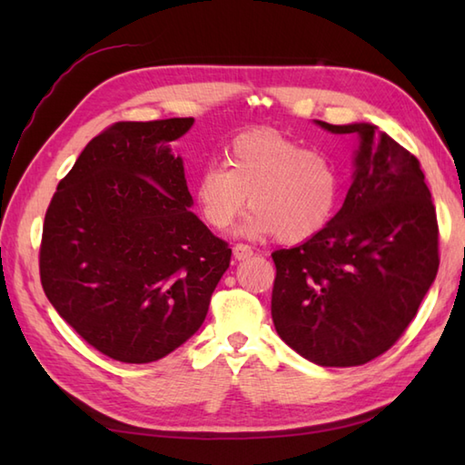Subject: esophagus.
<instances>
[{"instance_id": "obj_1", "label": "esophagus", "mask_w": 465, "mask_h": 465, "mask_svg": "<svg viewBox=\"0 0 465 465\" xmlns=\"http://www.w3.org/2000/svg\"><path fill=\"white\" fill-rule=\"evenodd\" d=\"M250 255H253V250L250 248V245L248 243H235L233 245V258L235 260H248L250 258Z\"/></svg>"}]
</instances>
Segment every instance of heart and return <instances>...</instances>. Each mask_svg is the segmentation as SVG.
Listing matches in <instances>:
<instances>
[{
	"mask_svg": "<svg viewBox=\"0 0 465 465\" xmlns=\"http://www.w3.org/2000/svg\"><path fill=\"white\" fill-rule=\"evenodd\" d=\"M341 170L330 153L303 147L283 134L260 127L238 134L225 145L223 167L205 165L193 180L203 222L225 230L245 205L248 235H273L282 243L315 238L338 210Z\"/></svg>",
	"mask_w": 465,
	"mask_h": 465,
	"instance_id": "1",
	"label": "heart"
}]
</instances>
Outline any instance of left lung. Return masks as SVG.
I'll use <instances>...</instances> for the list:
<instances>
[{
  "label": "left lung",
  "mask_w": 465,
  "mask_h": 465,
  "mask_svg": "<svg viewBox=\"0 0 465 465\" xmlns=\"http://www.w3.org/2000/svg\"><path fill=\"white\" fill-rule=\"evenodd\" d=\"M318 124L361 137L353 182L325 230L272 253V320L305 360L350 368L388 351L416 318L440 268V230L406 147L370 124Z\"/></svg>",
  "instance_id": "8db88e82"
}]
</instances>
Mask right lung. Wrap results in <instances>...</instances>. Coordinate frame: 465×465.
Masks as SVG:
<instances>
[{
  "label": "right lung",
  "mask_w": 465,
  "mask_h": 465,
  "mask_svg": "<svg viewBox=\"0 0 465 465\" xmlns=\"http://www.w3.org/2000/svg\"><path fill=\"white\" fill-rule=\"evenodd\" d=\"M193 117L115 122L85 145L45 212L39 278L104 355L162 360L200 330L232 250L190 212L170 142Z\"/></svg>",
  "instance_id": "add662e5"
}]
</instances>
